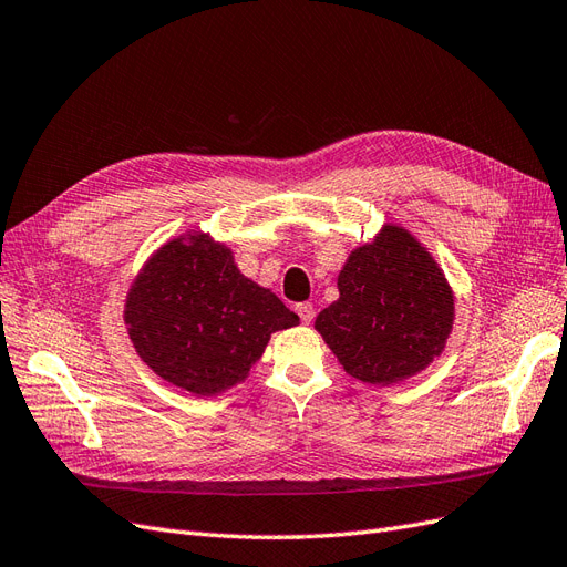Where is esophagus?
I'll return each instance as SVG.
<instances>
[{
  "label": "esophagus",
  "mask_w": 567,
  "mask_h": 567,
  "mask_svg": "<svg viewBox=\"0 0 567 567\" xmlns=\"http://www.w3.org/2000/svg\"><path fill=\"white\" fill-rule=\"evenodd\" d=\"M296 312L302 323H312L315 321V305L312 302H300L296 305Z\"/></svg>",
  "instance_id": "34e87169"
}]
</instances>
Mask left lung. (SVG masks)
Masks as SVG:
<instances>
[{
	"label": "left lung",
	"mask_w": 567,
	"mask_h": 567,
	"mask_svg": "<svg viewBox=\"0 0 567 567\" xmlns=\"http://www.w3.org/2000/svg\"><path fill=\"white\" fill-rule=\"evenodd\" d=\"M340 298L317 317V331L350 375L398 383L442 352L454 319L444 274L416 238L388 227L357 248L338 277Z\"/></svg>",
	"instance_id": "left-lung-1"
}]
</instances>
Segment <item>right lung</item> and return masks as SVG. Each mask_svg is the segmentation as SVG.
<instances>
[{"instance_id":"right-lung-1","label":"right lung","mask_w":567,"mask_h":567,"mask_svg":"<svg viewBox=\"0 0 567 567\" xmlns=\"http://www.w3.org/2000/svg\"><path fill=\"white\" fill-rule=\"evenodd\" d=\"M125 321L144 362L194 394H215L246 379L274 331L298 315L246 279L231 252L205 234L175 238L134 281Z\"/></svg>"}]
</instances>
